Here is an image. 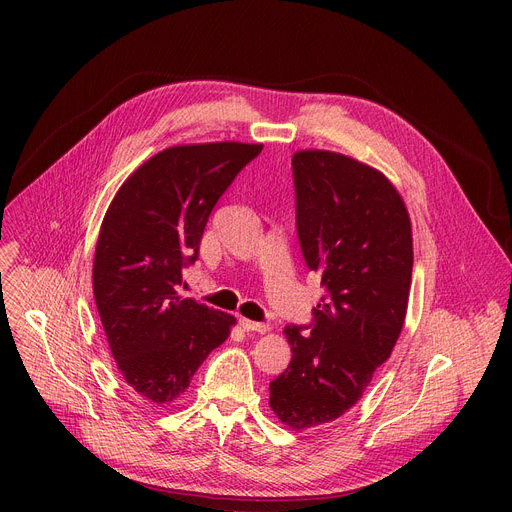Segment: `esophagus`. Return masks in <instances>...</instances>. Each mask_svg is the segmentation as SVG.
Wrapping results in <instances>:
<instances>
[{"label": "esophagus", "mask_w": 512, "mask_h": 512, "mask_svg": "<svg viewBox=\"0 0 512 512\" xmlns=\"http://www.w3.org/2000/svg\"><path fill=\"white\" fill-rule=\"evenodd\" d=\"M239 324H241V328H243V330H247V332H259V334H265V332L269 330V326H267V324H263V322H253V320H247V318H239Z\"/></svg>", "instance_id": "34e87169"}]
</instances>
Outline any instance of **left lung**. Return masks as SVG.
Here are the masks:
<instances>
[{
    "instance_id": "left-lung-1",
    "label": "left lung",
    "mask_w": 512,
    "mask_h": 512,
    "mask_svg": "<svg viewBox=\"0 0 512 512\" xmlns=\"http://www.w3.org/2000/svg\"><path fill=\"white\" fill-rule=\"evenodd\" d=\"M296 229L324 296L308 326H287L289 367L269 383V407L291 429L346 413L391 356L413 269L411 221L395 186L348 156L291 158Z\"/></svg>"
}]
</instances>
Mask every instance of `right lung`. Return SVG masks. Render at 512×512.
Segmentation results:
<instances>
[{
  "instance_id": "1",
  "label": "right lung",
  "mask_w": 512,
  "mask_h": 512,
  "mask_svg": "<svg viewBox=\"0 0 512 512\" xmlns=\"http://www.w3.org/2000/svg\"><path fill=\"white\" fill-rule=\"evenodd\" d=\"M261 150L239 141L176 145L141 164L109 204L93 291L117 369L143 399H178L229 338L235 318L182 298L178 287L214 204Z\"/></svg>"
}]
</instances>
